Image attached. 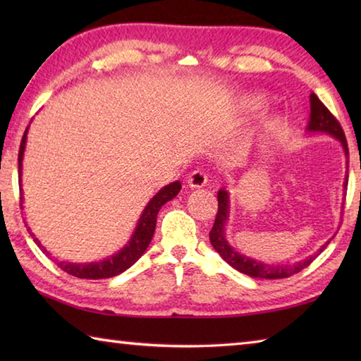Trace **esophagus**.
Segmentation results:
<instances>
[{
  "label": "esophagus",
  "mask_w": 361,
  "mask_h": 361,
  "mask_svg": "<svg viewBox=\"0 0 361 361\" xmlns=\"http://www.w3.org/2000/svg\"><path fill=\"white\" fill-rule=\"evenodd\" d=\"M186 183L191 189H200L207 185V175L202 170H194V172L188 176Z\"/></svg>",
  "instance_id": "1"
}]
</instances>
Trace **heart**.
<instances>
[{"label": "heart", "instance_id": "obj_1", "mask_svg": "<svg viewBox=\"0 0 361 361\" xmlns=\"http://www.w3.org/2000/svg\"><path fill=\"white\" fill-rule=\"evenodd\" d=\"M262 102H264V99H262L261 95H253L247 100L245 105H247V108H259L262 105Z\"/></svg>", "mask_w": 361, "mask_h": 361}]
</instances>
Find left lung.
<instances>
[{
	"label": "left lung",
	"mask_w": 361,
	"mask_h": 361,
	"mask_svg": "<svg viewBox=\"0 0 361 361\" xmlns=\"http://www.w3.org/2000/svg\"><path fill=\"white\" fill-rule=\"evenodd\" d=\"M307 132L328 133V135H331L333 138L339 140L345 156H349V148H347V140L344 135V130H342L338 119L329 113V109L323 105V103L319 100V97H317L314 92L310 94V118L307 124ZM347 181L349 180H347L345 176L344 189H347ZM228 219H229V192L223 188L218 191V213H216L215 223H213V228L210 231V242L213 248L216 250L219 256H221L229 266L237 269V271L242 274H247V276L253 279L274 280V279H286V277L295 276V274L301 272L304 267H307L329 243L328 240L325 245H322V248L315 255H310L307 258L295 262V264H266V262L256 261L253 258H248L245 255L235 252V250L229 245V242L226 240V223H228Z\"/></svg>",
	"instance_id": "left-lung-1"
}]
</instances>
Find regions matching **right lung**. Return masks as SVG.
<instances>
[{
	"instance_id": "1",
	"label": "right lung",
	"mask_w": 361,
	"mask_h": 361,
	"mask_svg": "<svg viewBox=\"0 0 361 361\" xmlns=\"http://www.w3.org/2000/svg\"><path fill=\"white\" fill-rule=\"evenodd\" d=\"M27 132L23 133L22 142H20V149H19V183L22 186V161H23V151H25V145H27ZM181 189V183L180 181H173L170 185L164 186L161 191H159L154 197H152L148 205L145 207V210L140 216L137 228L133 231V234L130 237V240L126 243L124 248H121L118 253H114L109 256V258H105L102 261L97 262H85V264H81V262H68V261H57V266L65 271L70 276H75L78 279H90V280H99V279H109L114 276H119L121 272H124L129 269L132 264H135L138 261L140 256H142L146 248H148L149 242L154 235L156 231V219H157V213L161 210V207L164 204H167L169 200H172L176 194L180 192ZM30 231V228H28ZM33 240L36 242L42 253H46L47 256L51 255L47 250L41 245V242L36 239L35 234L30 231Z\"/></svg>"
}]
</instances>
